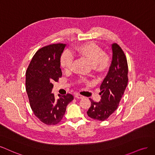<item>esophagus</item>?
Wrapping results in <instances>:
<instances>
[{"mask_svg": "<svg viewBox=\"0 0 155 155\" xmlns=\"http://www.w3.org/2000/svg\"><path fill=\"white\" fill-rule=\"evenodd\" d=\"M75 97H76L77 98H79V99H81V98H84V96L81 95V94H78V93L75 94Z\"/></svg>", "mask_w": 155, "mask_h": 155, "instance_id": "obj_1", "label": "esophagus"}]
</instances>
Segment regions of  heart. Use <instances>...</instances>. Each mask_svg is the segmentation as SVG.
<instances>
[{
    "label": "heart",
    "mask_w": 155,
    "mask_h": 155,
    "mask_svg": "<svg viewBox=\"0 0 155 155\" xmlns=\"http://www.w3.org/2000/svg\"><path fill=\"white\" fill-rule=\"evenodd\" d=\"M79 56L87 59L91 62L93 68L101 70L107 66L108 57L102 49L93 42H87L80 45L74 49ZM73 61V57L69 51H64L60 60L61 67L66 71L71 69Z\"/></svg>",
    "instance_id": "1"
}]
</instances>
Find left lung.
Returning <instances> with one entry per match:
<instances>
[{
	"label": "left lung",
	"mask_w": 155,
	"mask_h": 155,
	"mask_svg": "<svg viewBox=\"0 0 155 155\" xmlns=\"http://www.w3.org/2000/svg\"><path fill=\"white\" fill-rule=\"evenodd\" d=\"M113 57L106 77L101 85V101L94 102L87 114L90 118L100 121L106 120L117 109L128 82V66L126 55L116 43L112 44Z\"/></svg>",
	"instance_id": "8db88e82"
}]
</instances>
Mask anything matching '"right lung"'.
Instances as JSON below:
<instances>
[{
  "label": "right lung",
  "instance_id": "right-lung-1",
  "mask_svg": "<svg viewBox=\"0 0 155 155\" xmlns=\"http://www.w3.org/2000/svg\"><path fill=\"white\" fill-rule=\"evenodd\" d=\"M66 45L54 44L43 47L34 54L26 73V90L32 111L46 125H55L62 119L66 107L73 100L71 94L57 99L51 93L53 83L62 75L61 54Z\"/></svg>",
  "mask_w": 155,
  "mask_h": 155
}]
</instances>
